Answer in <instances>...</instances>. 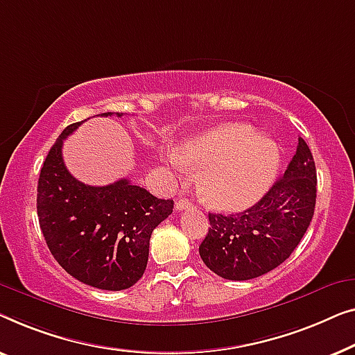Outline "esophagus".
Returning a JSON list of instances; mask_svg holds the SVG:
<instances>
[{
  "label": "esophagus",
  "instance_id": "esophagus-1",
  "mask_svg": "<svg viewBox=\"0 0 355 355\" xmlns=\"http://www.w3.org/2000/svg\"><path fill=\"white\" fill-rule=\"evenodd\" d=\"M189 207H193V202L187 198L178 199V201L175 202V211H178V212H182V211H184V209H189Z\"/></svg>",
  "mask_w": 355,
  "mask_h": 355
}]
</instances>
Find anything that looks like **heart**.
Instances as JSON below:
<instances>
[{"mask_svg": "<svg viewBox=\"0 0 355 355\" xmlns=\"http://www.w3.org/2000/svg\"><path fill=\"white\" fill-rule=\"evenodd\" d=\"M177 168H206L202 191L214 206L241 209L257 202L278 172L279 148L249 125H230L189 139L172 159Z\"/></svg>", "mask_w": 355, "mask_h": 355, "instance_id": "heart-1", "label": "heart"}]
</instances>
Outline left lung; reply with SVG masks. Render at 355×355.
<instances>
[{
	"label": "left lung",
	"instance_id": "1",
	"mask_svg": "<svg viewBox=\"0 0 355 355\" xmlns=\"http://www.w3.org/2000/svg\"><path fill=\"white\" fill-rule=\"evenodd\" d=\"M317 171L307 143L297 149L283 177L252 207L236 214H209V232L199 256L214 273L244 282L277 268L291 256L311 225Z\"/></svg>",
	"mask_w": 355,
	"mask_h": 355
}]
</instances>
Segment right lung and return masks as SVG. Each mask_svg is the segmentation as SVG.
<instances>
[{
    "label": "right lung",
    "instance_id": "right-lung-1",
    "mask_svg": "<svg viewBox=\"0 0 355 355\" xmlns=\"http://www.w3.org/2000/svg\"><path fill=\"white\" fill-rule=\"evenodd\" d=\"M80 123L64 128L43 162L37 188L40 228L69 275L88 286L121 291L143 277L153 230L171 216L173 201L153 196L127 178L106 187L73 178L64 164L62 143Z\"/></svg>",
    "mask_w": 355,
    "mask_h": 355
}]
</instances>
